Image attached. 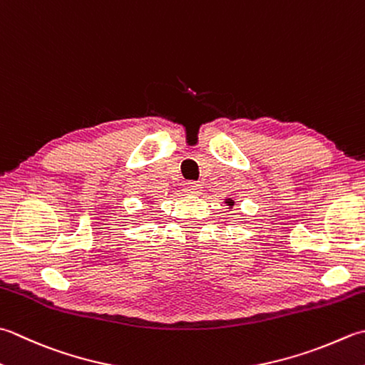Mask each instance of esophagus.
I'll use <instances>...</instances> for the list:
<instances>
[{
    "mask_svg": "<svg viewBox=\"0 0 365 365\" xmlns=\"http://www.w3.org/2000/svg\"><path fill=\"white\" fill-rule=\"evenodd\" d=\"M201 185L195 183V182H188L185 183V192H188V195H199V191H201Z\"/></svg>",
    "mask_w": 365,
    "mask_h": 365,
    "instance_id": "34e87169",
    "label": "esophagus"
}]
</instances>
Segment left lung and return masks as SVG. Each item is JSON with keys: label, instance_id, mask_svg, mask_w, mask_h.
<instances>
[{"label": "left lung", "instance_id": "obj_1", "mask_svg": "<svg viewBox=\"0 0 365 365\" xmlns=\"http://www.w3.org/2000/svg\"><path fill=\"white\" fill-rule=\"evenodd\" d=\"M226 204L230 205V207H232V205H234V201H232V199H226Z\"/></svg>", "mask_w": 365, "mask_h": 365}]
</instances>
